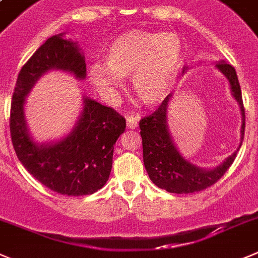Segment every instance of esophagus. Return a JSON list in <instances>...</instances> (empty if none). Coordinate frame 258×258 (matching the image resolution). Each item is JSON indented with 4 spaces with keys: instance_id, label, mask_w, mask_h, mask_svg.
I'll return each instance as SVG.
<instances>
[{
    "instance_id": "obj_1",
    "label": "esophagus",
    "mask_w": 258,
    "mask_h": 258,
    "mask_svg": "<svg viewBox=\"0 0 258 258\" xmlns=\"http://www.w3.org/2000/svg\"><path fill=\"white\" fill-rule=\"evenodd\" d=\"M126 126L129 129H137L138 127V119L133 116H127L126 117Z\"/></svg>"
}]
</instances>
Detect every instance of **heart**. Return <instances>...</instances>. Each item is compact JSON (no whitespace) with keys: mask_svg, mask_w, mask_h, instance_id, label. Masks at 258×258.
I'll use <instances>...</instances> for the list:
<instances>
[{"mask_svg":"<svg viewBox=\"0 0 258 258\" xmlns=\"http://www.w3.org/2000/svg\"><path fill=\"white\" fill-rule=\"evenodd\" d=\"M105 63L89 66L88 79L102 98L110 101L132 77L136 97L147 106L162 102L171 91L181 65L183 43L175 33L133 29L113 38Z\"/></svg>","mask_w":258,"mask_h":258,"instance_id":"b5f03b06","label":"heart"}]
</instances>
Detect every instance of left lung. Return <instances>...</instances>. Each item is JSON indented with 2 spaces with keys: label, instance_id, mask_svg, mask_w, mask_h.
Returning a JSON list of instances; mask_svg holds the SVG:
<instances>
[{
  "label": "left lung",
  "instance_id": "left-lung-1",
  "mask_svg": "<svg viewBox=\"0 0 258 258\" xmlns=\"http://www.w3.org/2000/svg\"><path fill=\"white\" fill-rule=\"evenodd\" d=\"M215 68L228 79L231 96L239 105L240 113H242L239 146L237 151L228 156L220 165L212 169L197 166L186 160L178 150L175 142L170 134L169 124H167L169 105L174 93L167 94L157 110L148 117L142 119L139 122L142 145H143V162L148 176L155 185L170 193L186 195V193L200 192L211 186L231 166L237 157L238 151L242 147V142L244 138L245 115L237 73L233 66L226 63L224 60L215 63ZM189 69L190 68L184 66L183 74Z\"/></svg>",
  "mask_w": 258,
  "mask_h": 258
}]
</instances>
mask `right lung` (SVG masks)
Wrapping results in <instances>:
<instances>
[{"mask_svg":"<svg viewBox=\"0 0 258 258\" xmlns=\"http://www.w3.org/2000/svg\"><path fill=\"white\" fill-rule=\"evenodd\" d=\"M66 33L52 35L27 61L16 80L10 112L13 145L23 166L43 185L65 196H87L108 180L113 146L125 132V119L111 107L83 96V107L72 132L51 142H37L25 117V102L35 83L52 70L87 77L86 57Z\"/></svg>","mask_w":258,"mask_h":258,"instance_id":"obj_1","label":"right lung"}]
</instances>
